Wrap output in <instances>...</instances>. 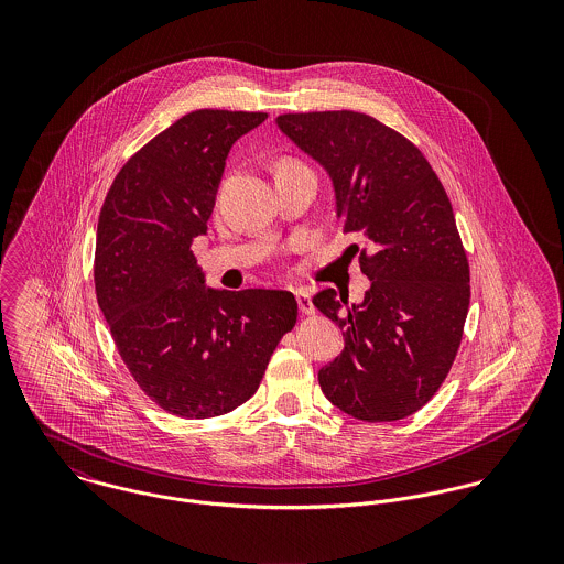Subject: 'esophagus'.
<instances>
[{
    "label": "esophagus",
    "mask_w": 564,
    "mask_h": 564,
    "mask_svg": "<svg viewBox=\"0 0 564 564\" xmlns=\"http://www.w3.org/2000/svg\"><path fill=\"white\" fill-rule=\"evenodd\" d=\"M295 300H297V306H300L302 315H315V306H313L311 293L306 289H297L295 291Z\"/></svg>",
    "instance_id": "1"
}]
</instances>
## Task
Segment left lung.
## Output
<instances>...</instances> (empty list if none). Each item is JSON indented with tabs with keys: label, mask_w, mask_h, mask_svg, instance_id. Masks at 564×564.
Masks as SVG:
<instances>
[{
	"label": "left lung",
	"mask_w": 564,
	"mask_h": 564,
	"mask_svg": "<svg viewBox=\"0 0 564 564\" xmlns=\"http://www.w3.org/2000/svg\"><path fill=\"white\" fill-rule=\"evenodd\" d=\"M278 128L327 171L343 232L362 237L360 304L313 297L345 347L319 371L323 395L360 421H398L447 378L469 311V262L449 197L400 132L354 110L280 115ZM358 251V245H351Z\"/></svg>",
	"instance_id": "left-lung-1"
}]
</instances>
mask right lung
<instances>
[{
	"label": "right lung",
	"instance_id": "1",
	"mask_svg": "<svg viewBox=\"0 0 564 564\" xmlns=\"http://www.w3.org/2000/svg\"><path fill=\"white\" fill-rule=\"evenodd\" d=\"M267 112L195 110L117 173L97 221L95 293L117 351L171 414L210 419L247 402L297 322L289 291L206 286V235L232 145Z\"/></svg>",
	"mask_w": 564,
	"mask_h": 564
}]
</instances>
